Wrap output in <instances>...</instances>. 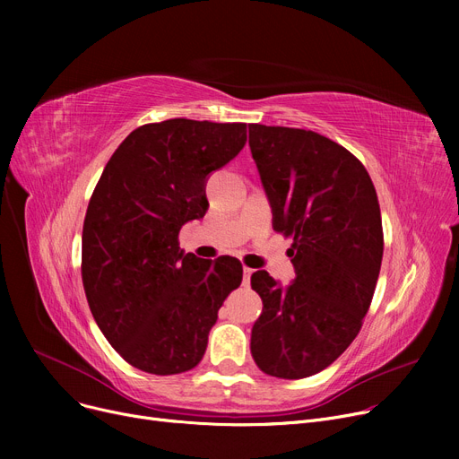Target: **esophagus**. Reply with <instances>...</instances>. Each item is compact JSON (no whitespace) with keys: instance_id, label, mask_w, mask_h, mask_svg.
<instances>
[{"instance_id":"obj_1","label":"esophagus","mask_w":459,"mask_h":459,"mask_svg":"<svg viewBox=\"0 0 459 459\" xmlns=\"http://www.w3.org/2000/svg\"><path fill=\"white\" fill-rule=\"evenodd\" d=\"M251 275H253V270L251 268H244V286H249Z\"/></svg>"}]
</instances>
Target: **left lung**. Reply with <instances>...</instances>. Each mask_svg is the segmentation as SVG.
Returning <instances> with one entry per match:
<instances>
[{"instance_id":"8db88e82","label":"left lung","mask_w":459,"mask_h":459,"mask_svg":"<svg viewBox=\"0 0 459 459\" xmlns=\"http://www.w3.org/2000/svg\"><path fill=\"white\" fill-rule=\"evenodd\" d=\"M273 230L292 236L296 279L282 288L251 275L262 312L251 331L256 367L282 379L318 374L353 342L372 303L383 258L376 187L350 151L316 132L249 126Z\"/></svg>"}]
</instances>
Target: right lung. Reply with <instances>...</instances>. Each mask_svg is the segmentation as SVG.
<instances>
[{
    "label": "right lung",
    "mask_w": 459,
    "mask_h": 459,
    "mask_svg": "<svg viewBox=\"0 0 459 459\" xmlns=\"http://www.w3.org/2000/svg\"><path fill=\"white\" fill-rule=\"evenodd\" d=\"M246 141L244 123L144 125L118 144L92 191L82 236L85 296L113 350L143 372L197 367L217 310L242 282L238 258L186 255L178 232L204 217L210 173Z\"/></svg>",
    "instance_id": "add662e5"
}]
</instances>
